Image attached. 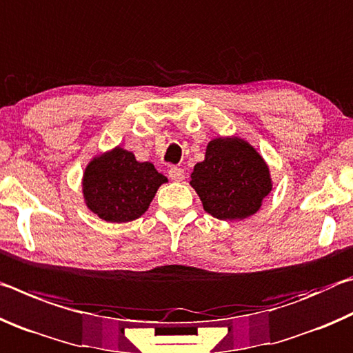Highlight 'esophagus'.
<instances>
[{
	"label": "esophagus",
	"instance_id": "obj_1",
	"mask_svg": "<svg viewBox=\"0 0 353 353\" xmlns=\"http://www.w3.org/2000/svg\"><path fill=\"white\" fill-rule=\"evenodd\" d=\"M168 176L172 179V181L181 182L185 174H183V170L182 168H177V166H171L170 171H168Z\"/></svg>",
	"mask_w": 353,
	"mask_h": 353
}]
</instances>
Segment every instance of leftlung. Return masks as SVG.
<instances>
[{"label": "left lung", "instance_id": "left-lung-1", "mask_svg": "<svg viewBox=\"0 0 353 353\" xmlns=\"http://www.w3.org/2000/svg\"><path fill=\"white\" fill-rule=\"evenodd\" d=\"M190 185L199 194L204 210L224 221L256 213L272 190L266 162L238 137H219L208 143L204 162L194 165Z\"/></svg>", "mask_w": 353, "mask_h": 353}]
</instances>
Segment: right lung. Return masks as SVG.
Wrapping results in <instances>:
<instances>
[{"label":"right lung","mask_w":353,"mask_h":353,"mask_svg":"<svg viewBox=\"0 0 353 353\" xmlns=\"http://www.w3.org/2000/svg\"><path fill=\"white\" fill-rule=\"evenodd\" d=\"M168 182L151 162L117 146L93 157L82 177L87 207L107 223H129L148 210L159 187Z\"/></svg>","instance_id":"1"}]
</instances>
